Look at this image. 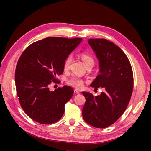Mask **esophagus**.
Wrapping results in <instances>:
<instances>
[{"label": "esophagus", "instance_id": "34e87169", "mask_svg": "<svg viewBox=\"0 0 151 151\" xmlns=\"http://www.w3.org/2000/svg\"><path fill=\"white\" fill-rule=\"evenodd\" d=\"M74 92H75V94H80V92H79L77 90H75V91H74Z\"/></svg>", "mask_w": 151, "mask_h": 151}]
</instances>
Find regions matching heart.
<instances>
[{"mask_svg": "<svg viewBox=\"0 0 151 151\" xmlns=\"http://www.w3.org/2000/svg\"><path fill=\"white\" fill-rule=\"evenodd\" d=\"M81 57L85 65H86L87 64L90 63H94V60L93 57H92L91 55L87 54V53L86 52L81 53ZM72 59H73L72 56L70 55L68 56V57L66 58L65 62H64V68H65V70L68 69V68H69L70 63L72 62ZM68 83L70 85L73 86L76 88H83V86L84 85L83 81L80 78L76 77V76H73V77L70 78L69 80L68 81Z\"/></svg>", "mask_w": 151, "mask_h": 151, "instance_id": "1", "label": "heart"}]
</instances>
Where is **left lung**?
Returning <instances> with one entry per match:
<instances>
[{
	"label": "left lung",
	"mask_w": 151,
	"mask_h": 151,
	"mask_svg": "<svg viewBox=\"0 0 151 151\" xmlns=\"http://www.w3.org/2000/svg\"><path fill=\"white\" fill-rule=\"evenodd\" d=\"M88 42L100 68L91 86L102 87L104 92L95 96L83 92L86 102L82 113L88 124L103 129L115 122L126 110L133 89V74L129 60L118 46L104 39H90Z\"/></svg>",
	"instance_id": "obj_1"
}]
</instances>
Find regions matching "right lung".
Wrapping results in <instances>:
<instances>
[{
    "mask_svg": "<svg viewBox=\"0 0 151 151\" xmlns=\"http://www.w3.org/2000/svg\"><path fill=\"white\" fill-rule=\"evenodd\" d=\"M82 40L48 37L33 42L22 52L16 66L15 85L20 105L30 119L51 124L63 116L73 89L64 86L50 91L48 86L63 73L66 58Z\"/></svg>",
    "mask_w": 151,
    "mask_h": 151,
    "instance_id": "add662e5",
    "label": "right lung"
}]
</instances>
